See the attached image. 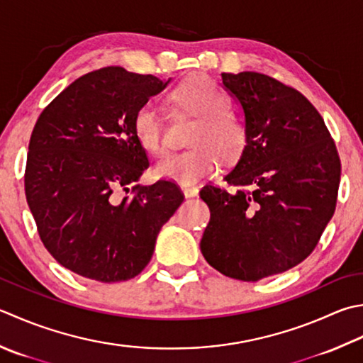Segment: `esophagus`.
I'll return each mask as SVG.
<instances>
[{"mask_svg":"<svg viewBox=\"0 0 363 363\" xmlns=\"http://www.w3.org/2000/svg\"><path fill=\"white\" fill-rule=\"evenodd\" d=\"M182 191H184V195H186L187 198H190V196H196L198 195V187H194V186H182Z\"/></svg>","mask_w":363,"mask_h":363,"instance_id":"obj_1","label":"esophagus"}]
</instances>
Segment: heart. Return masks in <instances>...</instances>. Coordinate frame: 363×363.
Masks as SVG:
<instances>
[{
    "label": "heart",
    "mask_w": 363,
    "mask_h": 363,
    "mask_svg": "<svg viewBox=\"0 0 363 363\" xmlns=\"http://www.w3.org/2000/svg\"><path fill=\"white\" fill-rule=\"evenodd\" d=\"M169 99L181 111L195 116L189 132L191 146L160 160L154 168L155 176L191 186L214 174L222 157L234 162L242 155L248 143L247 125L230 110L228 94L212 78L203 74L190 75L169 92ZM132 127L135 138L146 152L155 157L165 154V129L151 105H141L135 111Z\"/></svg>",
    "instance_id": "1"
}]
</instances>
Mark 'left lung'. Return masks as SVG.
Listing matches in <instances>:
<instances>
[{
	"label": "left lung",
	"mask_w": 363,
	"mask_h": 363,
	"mask_svg": "<svg viewBox=\"0 0 363 363\" xmlns=\"http://www.w3.org/2000/svg\"><path fill=\"white\" fill-rule=\"evenodd\" d=\"M242 105L248 143L225 176L201 189L211 220L200 248L220 274L258 281L315 250L335 212L342 163L330 132L299 91L259 72L222 74Z\"/></svg>",
	"instance_id": "obj_1"
}]
</instances>
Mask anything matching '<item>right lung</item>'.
<instances>
[{"instance_id":"1","label":"right lung","mask_w":363,"mask_h":363,"mask_svg":"<svg viewBox=\"0 0 363 363\" xmlns=\"http://www.w3.org/2000/svg\"><path fill=\"white\" fill-rule=\"evenodd\" d=\"M168 82L118 66L92 70L35 121L26 201L50 255L84 279L137 277L152 258L160 228L184 201L172 181L137 184L149 162L133 135V115Z\"/></svg>"}]
</instances>
